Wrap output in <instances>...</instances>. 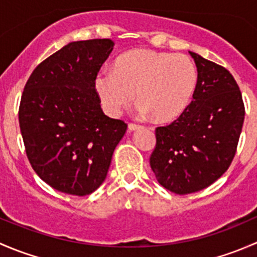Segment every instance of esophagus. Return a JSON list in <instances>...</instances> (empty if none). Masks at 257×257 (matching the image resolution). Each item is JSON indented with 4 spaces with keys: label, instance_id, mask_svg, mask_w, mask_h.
Here are the masks:
<instances>
[{
    "label": "esophagus",
    "instance_id": "1",
    "mask_svg": "<svg viewBox=\"0 0 257 257\" xmlns=\"http://www.w3.org/2000/svg\"><path fill=\"white\" fill-rule=\"evenodd\" d=\"M142 126L138 125V124H134V123H129L128 124V129L129 132H134V131H138V129H141Z\"/></svg>",
    "mask_w": 257,
    "mask_h": 257
}]
</instances>
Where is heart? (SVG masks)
I'll list each match as a JSON object with an SVG mask.
<instances>
[{
	"label": "heart",
	"mask_w": 257,
	"mask_h": 257,
	"mask_svg": "<svg viewBox=\"0 0 257 257\" xmlns=\"http://www.w3.org/2000/svg\"><path fill=\"white\" fill-rule=\"evenodd\" d=\"M198 84V69L185 54L138 48L115 59L113 71L95 76L94 88L103 109L116 116L133 100L139 112L160 123L179 118L190 104Z\"/></svg>",
	"instance_id": "1"
}]
</instances>
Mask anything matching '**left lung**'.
<instances>
[{"label": "left lung", "instance_id": "obj_1", "mask_svg": "<svg viewBox=\"0 0 257 257\" xmlns=\"http://www.w3.org/2000/svg\"><path fill=\"white\" fill-rule=\"evenodd\" d=\"M198 84L186 110L155 129L150 167L162 186L185 195L208 188L231 164L245 118L242 95L226 68L189 52Z\"/></svg>", "mask_w": 257, "mask_h": 257}]
</instances>
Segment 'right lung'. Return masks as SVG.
I'll return each instance as SVG.
<instances>
[{"label":"right lung","instance_id":"add662e5","mask_svg":"<svg viewBox=\"0 0 257 257\" xmlns=\"http://www.w3.org/2000/svg\"><path fill=\"white\" fill-rule=\"evenodd\" d=\"M113 41L71 42L41 62L21 97L18 120L33 170L56 190L84 196L107 177L126 123L105 115L95 76Z\"/></svg>","mask_w":257,"mask_h":257}]
</instances>
